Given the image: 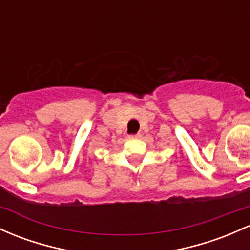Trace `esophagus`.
<instances>
[{
    "label": "esophagus",
    "mask_w": 250,
    "mask_h": 250,
    "mask_svg": "<svg viewBox=\"0 0 250 250\" xmlns=\"http://www.w3.org/2000/svg\"><path fill=\"white\" fill-rule=\"evenodd\" d=\"M128 138H129V139H139V138H141V134H133V135H129Z\"/></svg>",
    "instance_id": "obj_1"
}]
</instances>
